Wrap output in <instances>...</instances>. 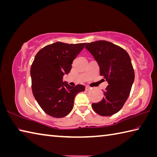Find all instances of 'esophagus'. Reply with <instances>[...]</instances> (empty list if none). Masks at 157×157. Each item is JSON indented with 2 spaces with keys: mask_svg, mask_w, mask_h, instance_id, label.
<instances>
[{
  "mask_svg": "<svg viewBox=\"0 0 157 157\" xmlns=\"http://www.w3.org/2000/svg\"><path fill=\"white\" fill-rule=\"evenodd\" d=\"M90 88H90V86H86V90H89L90 89Z\"/></svg>",
  "mask_w": 157,
  "mask_h": 157,
  "instance_id": "1",
  "label": "esophagus"
}]
</instances>
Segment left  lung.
<instances>
[{"mask_svg": "<svg viewBox=\"0 0 157 157\" xmlns=\"http://www.w3.org/2000/svg\"><path fill=\"white\" fill-rule=\"evenodd\" d=\"M85 48L98 62L100 75L108 84L103 99L92 104L93 109L99 115H113L123 107L135 79L130 56L123 48L106 40L87 43Z\"/></svg>", "mask_w": 157, "mask_h": 157, "instance_id": "1", "label": "left lung"}]
</instances>
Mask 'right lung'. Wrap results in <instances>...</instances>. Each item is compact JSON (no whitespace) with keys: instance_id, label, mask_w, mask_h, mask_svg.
<instances>
[{"instance_id":"obj_1","label":"right lung","mask_w":157,"mask_h":157,"mask_svg":"<svg viewBox=\"0 0 157 157\" xmlns=\"http://www.w3.org/2000/svg\"><path fill=\"white\" fill-rule=\"evenodd\" d=\"M85 44L57 42L43 47L36 55L30 71L32 92L40 106L51 117L67 116L73 109L75 95L85 90L84 85L73 87L62 81Z\"/></svg>"}]
</instances>
